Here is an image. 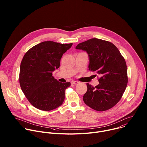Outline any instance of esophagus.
<instances>
[{
    "instance_id": "34e87169",
    "label": "esophagus",
    "mask_w": 147,
    "mask_h": 147,
    "mask_svg": "<svg viewBox=\"0 0 147 147\" xmlns=\"http://www.w3.org/2000/svg\"><path fill=\"white\" fill-rule=\"evenodd\" d=\"M78 82H79L77 81H74V80L71 81V84H77V83H78Z\"/></svg>"
}]
</instances>
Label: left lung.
<instances>
[{
    "mask_svg": "<svg viewBox=\"0 0 147 147\" xmlns=\"http://www.w3.org/2000/svg\"><path fill=\"white\" fill-rule=\"evenodd\" d=\"M76 49L87 52L89 70L99 76V84L95 87L87 83V91L83 96L84 102L97 111L113 108L121 98L127 85V69L124 58L114 44L98 38L83 42Z\"/></svg>",
    "mask_w": 147,
    "mask_h": 147,
    "instance_id": "1",
    "label": "left lung"
}]
</instances>
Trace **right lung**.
<instances>
[{
  "label": "right lung",
  "instance_id": "1",
  "mask_svg": "<svg viewBox=\"0 0 147 147\" xmlns=\"http://www.w3.org/2000/svg\"><path fill=\"white\" fill-rule=\"evenodd\" d=\"M73 44H61L44 41L30 49L21 62L20 85L28 100L44 111L55 109L63 102L69 82L62 83L52 76L60 66L62 55Z\"/></svg>",
  "mask_w": 147,
  "mask_h": 147
}]
</instances>
